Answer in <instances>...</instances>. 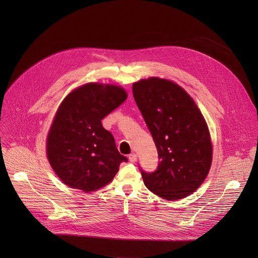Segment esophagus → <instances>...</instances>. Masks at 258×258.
<instances>
[{
  "label": "esophagus",
  "mask_w": 258,
  "mask_h": 258,
  "mask_svg": "<svg viewBox=\"0 0 258 258\" xmlns=\"http://www.w3.org/2000/svg\"><path fill=\"white\" fill-rule=\"evenodd\" d=\"M128 159H130V161L132 162V163H134V162L137 161V155L135 154V153L130 154V155H128Z\"/></svg>",
  "instance_id": "34e87169"
}]
</instances>
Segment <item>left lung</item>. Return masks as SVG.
I'll list each match as a JSON object with an SVG mask.
<instances>
[{"label":"left lung","instance_id":"obj_1","mask_svg":"<svg viewBox=\"0 0 258 258\" xmlns=\"http://www.w3.org/2000/svg\"><path fill=\"white\" fill-rule=\"evenodd\" d=\"M134 99L156 144L155 171L140 168L145 186L165 200H180L201 186L209 172L212 145L204 117L178 85L157 77L133 85Z\"/></svg>","mask_w":258,"mask_h":258}]
</instances>
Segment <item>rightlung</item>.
Segmentation results:
<instances>
[{
    "mask_svg": "<svg viewBox=\"0 0 258 258\" xmlns=\"http://www.w3.org/2000/svg\"><path fill=\"white\" fill-rule=\"evenodd\" d=\"M126 97L120 87L88 84L63 99L48 134L47 156L64 184L94 191L110 183L120 163L127 162L101 124Z\"/></svg>",
    "mask_w": 258,
    "mask_h": 258,
    "instance_id": "1",
    "label": "right lung"
}]
</instances>
